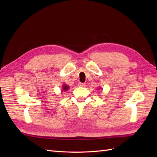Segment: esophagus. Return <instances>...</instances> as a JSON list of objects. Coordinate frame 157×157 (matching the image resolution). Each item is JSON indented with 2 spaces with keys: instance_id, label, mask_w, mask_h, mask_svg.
I'll return each mask as SVG.
<instances>
[{
  "instance_id": "obj_1",
  "label": "esophagus",
  "mask_w": 157,
  "mask_h": 157,
  "mask_svg": "<svg viewBox=\"0 0 157 157\" xmlns=\"http://www.w3.org/2000/svg\"><path fill=\"white\" fill-rule=\"evenodd\" d=\"M78 86H81V87H86V83L80 82V83H78Z\"/></svg>"
}]
</instances>
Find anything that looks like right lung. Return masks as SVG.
Wrapping results in <instances>:
<instances>
[{
    "label": "right lung",
    "instance_id": "1",
    "mask_svg": "<svg viewBox=\"0 0 157 157\" xmlns=\"http://www.w3.org/2000/svg\"><path fill=\"white\" fill-rule=\"evenodd\" d=\"M68 88H69V86H67V85H63V90H64V91H67Z\"/></svg>",
    "mask_w": 157,
    "mask_h": 157
}]
</instances>
